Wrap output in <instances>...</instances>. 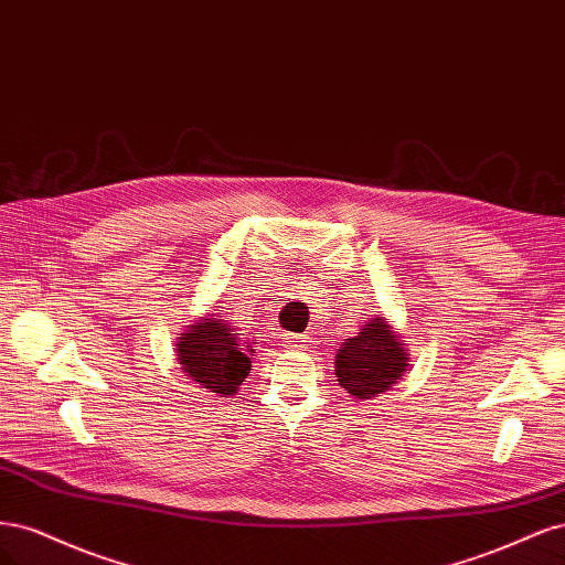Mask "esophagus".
<instances>
[{
	"instance_id": "1",
	"label": "esophagus",
	"mask_w": 565,
	"mask_h": 565,
	"mask_svg": "<svg viewBox=\"0 0 565 565\" xmlns=\"http://www.w3.org/2000/svg\"><path fill=\"white\" fill-rule=\"evenodd\" d=\"M305 342H307L305 335H288L286 338V348L288 350H300V348H305Z\"/></svg>"
}]
</instances>
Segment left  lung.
Segmentation results:
<instances>
[{"instance_id": "1", "label": "left lung", "mask_w": 565, "mask_h": 565, "mask_svg": "<svg viewBox=\"0 0 565 565\" xmlns=\"http://www.w3.org/2000/svg\"><path fill=\"white\" fill-rule=\"evenodd\" d=\"M406 361L408 354L392 333V326L375 317L338 350L335 375L342 390L354 398H373L402 380L408 366Z\"/></svg>"}]
</instances>
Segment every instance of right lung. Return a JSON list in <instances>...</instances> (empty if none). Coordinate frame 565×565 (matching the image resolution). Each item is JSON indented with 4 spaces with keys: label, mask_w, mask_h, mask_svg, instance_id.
Masks as SVG:
<instances>
[{
    "label": "right lung",
    "mask_w": 565,
    "mask_h": 565,
    "mask_svg": "<svg viewBox=\"0 0 565 565\" xmlns=\"http://www.w3.org/2000/svg\"><path fill=\"white\" fill-rule=\"evenodd\" d=\"M178 361L202 390L230 396L250 373L246 344L223 319H202L178 340Z\"/></svg>",
    "instance_id": "right-lung-1"
}]
</instances>
